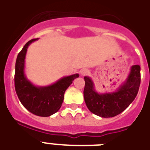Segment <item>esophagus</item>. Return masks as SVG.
I'll return each mask as SVG.
<instances>
[{
  "instance_id": "34e87169",
  "label": "esophagus",
  "mask_w": 150,
  "mask_h": 150,
  "mask_svg": "<svg viewBox=\"0 0 150 150\" xmlns=\"http://www.w3.org/2000/svg\"><path fill=\"white\" fill-rule=\"evenodd\" d=\"M88 74V71L87 69H82L81 71H80V74H81V76H86L87 74Z\"/></svg>"
}]
</instances>
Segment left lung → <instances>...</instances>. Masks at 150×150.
I'll list each match as a JSON object with an SVG mask.
<instances>
[{"instance_id":"obj_1","label":"left lung","mask_w":150,"mask_h":150,"mask_svg":"<svg viewBox=\"0 0 150 150\" xmlns=\"http://www.w3.org/2000/svg\"><path fill=\"white\" fill-rule=\"evenodd\" d=\"M84 79L83 95L88 109L100 117H113L123 112L137 96L140 84V67L132 66L126 80L112 92L98 93L91 78L84 76Z\"/></svg>"}]
</instances>
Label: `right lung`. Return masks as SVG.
<instances>
[{"mask_svg": "<svg viewBox=\"0 0 150 150\" xmlns=\"http://www.w3.org/2000/svg\"><path fill=\"white\" fill-rule=\"evenodd\" d=\"M38 40H29L18 54L14 78L15 88L18 99L29 112L36 116L47 117L59 111L66 89L79 75L76 74L64 76L47 86H36L30 83L25 74V59L29 45Z\"/></svg>", "mask_w": 150, "mask_h": 150, "instance_id": "right-lung-1", "label": "right lung"}]
</instances>
